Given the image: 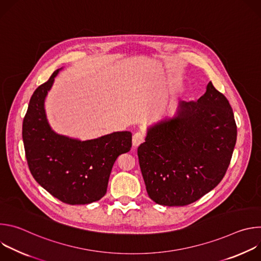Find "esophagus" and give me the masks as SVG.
I'll return each mask as SVG.
<instances>
[{"instance_id": "34e87169", "label": "esophagus", "mask_w": 261, "mask_h": 261, "mask_svg": "<svg viewBox=\"0 0 261 261\" xmlns=\"http://www.w3.org/2000/svg\"><path fill=\"white\" fill-rule=\"evenodd\" d=\"M144 141V134L142 132H136L132 137V144L134 147H137Z\"/></svg>"}]
</instances>
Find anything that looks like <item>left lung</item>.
Listing matches in <instances>:
<instances>
[{"label": "left lung", "mask_w": 261, "mask_h": 261, "mask_svg": "<svg viewBox=\"0 0 261 261\" xmlns=\"http://www.w3.org/2000/svg\"><path fill=\"white\" fill-rule=\"evenodd\" d=\"M226 97L210 82L197 101H178L176 114L147 129L137 155L147 195L182 206L213 190L225 175L237 141Z\"/></svg>", "instance_id": "obj_1"}]
</instances>
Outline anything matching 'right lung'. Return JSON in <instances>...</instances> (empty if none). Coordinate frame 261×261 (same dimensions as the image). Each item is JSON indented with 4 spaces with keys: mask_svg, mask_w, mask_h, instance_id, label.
<instances>
[{
    "mask_svg": "<svg viewBox=\"0 0 261 261\" xmlns=\"http://www.w3.org/2000/svg\"><path fill=\"white\" fill-rule=\"evenodd\" d=\"M61 69L31 97L22 123L25 158L33 177L54 197L88 204L105 195L116 160L132 146V134L114 132L85 141L57 134L47 122L44 101Z\"/></svg>",
    "mask_w": 261,
    "mask_h": 261,
    "instance_id": "obj_1",
    "label": "right lung"
}]
</instances>
